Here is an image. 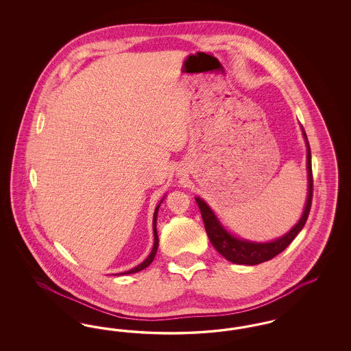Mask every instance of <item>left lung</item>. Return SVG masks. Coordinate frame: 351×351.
<instances>
[{
  "instance_id": "1",
  "label": "left lung",
  "mask_w": 351,
  "mask_h": 351,
  "mask_svg": "<svg viewBox=\"0 0 351 351\" xmlns=\"http://www.w3.org/2000/svg\"><path fill=\"white\" fill-rule=\"evenodd\" d=\"M304 136L306 139L305 132H304ZM306 147H308L306 149L308 151V154H306L308 163L306 165H308L309 186H308V199L305 204V209H304L300 221L296 223V226H293V229L289 230V233L285 234L276 241L267 242V243H254V242L235 238L222 228V225L218 222L217 217L210 210V208L201 200L200 197L196 199L199 204V208H200L204 226H205V230L209 237V241L212 242L215 249L222 256H225L228 261L237 263V265H247V266H254V265L267 262L274 256H276L278 254H280L282 251L285 250L289 246V243L296 238V235L300 233L301 229L304 228L308 216H309L311 206H312V197H313V173H312L311 147H309L308 139H306Z\"/></svg>"
}]
</instances>
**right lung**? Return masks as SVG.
<instances>
[{
  "label": "right lung",
  "instance_id": "1",
  "mask_svg": "<svg viewBox=\"0 0 351 351\" xmlns=\"http://www.w3.org/2000/svg\"><path fill=\"white\" fill-rule=\"evenodd\" d=\"M159 206H160V204L156 206V209H155V212H154V221H152V225H154V239H155V242H154V247H152V250H151L150 255H149V256H147V259H146V261H143L139 266L134 267L133 269H130V271L122 272V274H119V275H129V274H134V272L142 271V269H145L147 266H150L151 262L154 261L155 254H156V251H158V246H159V239H158V233H156V216H158V209H159Z\"/></svg>",
  "mask_w": 351,
  "mask_h": 351
}]
</instances>
